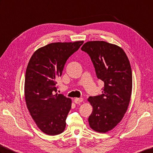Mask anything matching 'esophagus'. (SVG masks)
<instances>
[{
	"mask_svg": "<svg viewBox=\"0 0 153 153\" xmlns=\"http://www.w3.org/2000/svg\"><path fill=\"white\" fill-rule=\"evenodd\" d=\"M83 101V99L82 98H75L74 100V102L76 104H79Z\"/></svg>",
	"mask_w": 153,
	"mask_h": 153,
	"instance_id": "esophagus-1",
	"label": "esophagus"
}]
</instances>
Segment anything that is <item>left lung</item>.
<instances>
[{
	"label": "left lung",
	"mask_w": 153,
	"mask_h": 153,
	"mask_svg": "<svg viewBox=\"0 0 153 153\" xmlns=\"http://www.w3.org/2000/svg\"><path fill=\"white\" fill-rule=\"evenodd\" d=\"M81 50L90 56L97 77L105 83L101 95L88 100L93 107L89 126L105 133L121 121L128 108L132 88L131 67L124 51L116 45L93 41L84 43Z\"/></svg>",
	"instance_id": "left-lung-1"
}]
</instances>
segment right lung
Instances as JSON below:
<instances>
[{"instance_id": "obj_1", "label": "right lung", "mask_w": 153, "mask_h": 153, "mask_svg": "<svg viewBox=\"0 0 153 153\" xmlns=\"http://www.w3.org/2000/svg\"><path fill=\"white\" fill-rule=\"evenodd\" d=\"M83 43L48 44L36 51L28 62L25 80L26 104L36 124L46 134L64 131L71 99L57 94L56 80L68 59Z\"/></svg>"}]
</instances>
